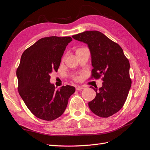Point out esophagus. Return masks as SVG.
I'll use <instances>...</instances> for the list:
<instances>
[{"instance_id": "34e87169", "label": "esophagus", "mask_w": 150, "mask_h": 150, "mask_svg": "<svg viewBox=\"0 0 150 150\" xmlns=\"http://www.w3.org/2000/svg\"><path fill=\"white\" fill-rule=\"evenodd\" d=\"M84 89V87L83 86H77V87L76 88V91H80L81 89Z\"/></svg>"}]
</instances>
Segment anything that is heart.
Returning a JSON list of instances; mask_svg holds the SVG:
<instances>
[{
    "label": "heart",
    "instance_id": "heart-1",
    "mask_svg": "<svg viewBox=\"0 0 150 150\" xmlns=\"http://www.w3.org/2000/svg\"><path fill=\"white\" fill-rule=\"evenodd\" d=\"M83 49V48H81V49ZM72 78H73L75 81H78L79 79V77H78V76H73V77H72Z\"/></svg>",
    "mask_w": 150,
    "mask_h": 150
}]
</instances>
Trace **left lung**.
<instances>
[{"label": "left lung", "mask_w": 150, "mask_h": 150, "mask_svg": "<svg viewBox=\"0 0 150 150\" xmlns=\"http://www.w3.org/2000/svg\"><path fill=\"white\" fill-rule=\"evenodd\" d=\"M72 38L88 45L93 66L89 79L102 77L103 81L98 91L91 86L96 96L88 103L90 110L99 117H110L123 106L131 88L128 58L118 44L99 31H85Z\"/></svg>", "instance_id": "left-lung-1"}]
</instances>
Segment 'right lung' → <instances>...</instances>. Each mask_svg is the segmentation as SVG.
Masks as SVG:
<instances>
[{"label":"right lung","instance_id":"1","mask_svg":"<svg viewBox=\"0 0 150 150\" xmlns=\"http://www.w3.org/2000/svg\"><path fill=\"white\" fill-rule=\"evenodd\" d=\"M71 37L51 36L40 39L22 54L16 74L18 92L25 105L39 119L52 121L61 116L68 99L75 92L71 86L56 90L50 74L57 72Z\"/></svg>","mask_w":150,"mask_h":150}]
</instances>
